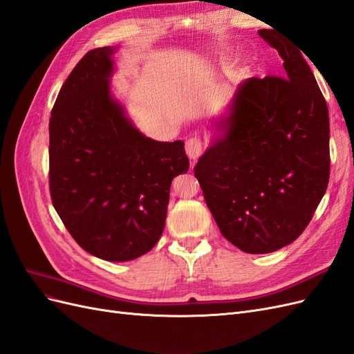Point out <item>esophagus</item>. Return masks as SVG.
I'll use <instances>...</instances> for the list:
<instances>
[{
  "label": "esophagus",
  "mask_w": 354,
  "mask_h": 354,
  "mask_svg": "<svg viewBox=\"0 0 354 354\" xmlns=\"http://www.w3.org/2000/svg\"><path fill=\"white\" fill-rule=\"evenodd\" d=\"M203 151V145L199 138H190L186 142V153L192 160H196Z\"/></svg>",
  "instance_id": "obj_1"
}]
</instances>
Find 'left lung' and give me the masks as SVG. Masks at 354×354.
<instances>
[{
  "mask_svg": "<svg viewBox=\"0 0 354 354\" xmlns=\"http://www.w3.org/2000/svg\"><path fill=\"white\" fill-rule=\"evenodd\" d=\"M259 34L282 57V77L239 85L194 169L221 234L248 254L294 242L329 181V115L315 75L273 30Z\"/></svg>",
  "mask_w": 354,
  "mask_h": 354,
  "instance_id": "obj_1",
  "label": "left lung"
}]
</instances>
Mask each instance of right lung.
<instances>
[{
    "mask_svg": "<svg viewBox=\"0 0 354 354\" xmlns=\"http://www.w3.org/2000/svg\"><path fill=\"white\" fill-rule=\"evenodd\" d=\"M116 47L94 48L73 68L50 118V194L82 250L130 261L162 234L171 181L187 173L185 143L146 137L111 91Z\"/></svg>",
    "mask_w": 354,
    "mask_h": 354,
    "instance_id": "obj_1",
    "label": "right lung"
}]
</instances>
